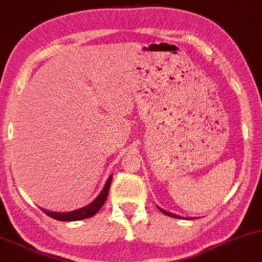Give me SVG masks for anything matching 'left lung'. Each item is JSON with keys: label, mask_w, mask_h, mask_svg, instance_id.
I'll return each instance as SVG.
<instances>
[{"label": "left lung", "mask_w": 262, "mask_h": 262, "mask_svg": "<svg viewBox=\"0 0 262 262\" xmlns=\"http://www.w3.org/2000/svg\"><path fill=\"white\" fill-rule=\"evenodd\" d=\"M160 209V211H161L162 213H165V215H167V216H169V217H174V219H178L179 216H177V215H174V213H172V212H168V211H165V210H162L161 207H159ZM189 220V219H188Z\"/></svg>", "instance_id": "obj_1"}]
</instances>
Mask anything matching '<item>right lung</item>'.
I'll return each mask as SVG.
<instances>
[{
    "label": "right lung",
    "instance_id": "1",
    "mask_svg": "<svg viewBox=\"0 0 262 262\" xmlns=\"http://www.w3.org/2000/svg\"><path fill=\"white\" fill-rule=\"evenodd\" d=\"M112 176L113 174L110 176L108 179H107L105 187L101 190L99 196H97L93 203L86 205V206L80 207V209L74 211H69V212H53V211H47L45 209L41 210H42L47 216L52 217V219L55 220H58V221H79V220H85L89 219V217H93L94 215H96V213L99 212V210L103 206V204H105L107 195H108L110 191V187H111Z\"/></svg>",
    "mask_w": 262,
    "mask_h": 262
}]
</instances>
